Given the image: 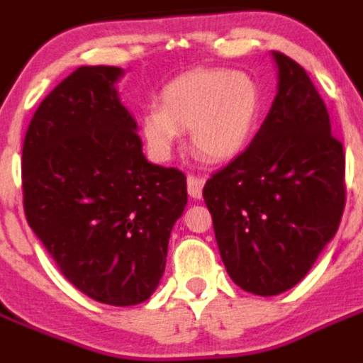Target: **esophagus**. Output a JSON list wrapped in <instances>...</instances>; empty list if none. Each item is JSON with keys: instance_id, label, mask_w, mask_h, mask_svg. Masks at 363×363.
<instances>
[{"instance_id": "34e87169", "label": "esophagus", "mask_w": 363, "mask_h": 363, "mask_svg": "<svg viewBox=\"0 0 363 363\" xmlns=\"http://www.w3.org/2000/svg\"><path fill=\"white\" fill-rule=\"evenodd\" d=\"M186 186H188V194H190V197H194V199H201V197H203V186H205V179H203V177L188 175Z\"/></svg>"}]
</instances>
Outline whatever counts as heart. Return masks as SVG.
Here are the masks:
<instances>
[{"label":"heart","instance_id":"1","mask_svg":"<svg viewBox=\"0 0 363 363\" xmlns=\"http://www.w3.org/2000/svg\"><path fill=\"white\" fill-rule=\"evenodd\" d=\"M264 112V92L249 73L227 68L191 69L172 79L160 106L142 116V136L158 160L172 157L182 130H190L194 153L227 162L251 144Z\"/></svg>","mask_w":363,"mask_h":363}]
</instances>
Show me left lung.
<instances>
[{"label":"left lung","instance_id":"obj_1","mask_svg":"<svg viewBox=\"0 0 363 363\" xmlns=\"http://www.w3.org/2000/svg\"><path fill=\"white\" fill-rule=\"evenodd\" d=\"M279 84L249 147L203 197L228 277L269 297L294 288L334 238L345 208V153L303 66L273 51Z\"/></svg>","mask_w":363,"mask_h":363}]
</instances>
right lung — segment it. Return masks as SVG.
Returning a JSON list of instances; mask_svg holds the SVG:
<instances>
[{"label":"right lung","instance_id":"right-lung-1","mask_svg":"<svg viewBox=\"0 0 363 363\" xmlns=\"http://www.w3.org/2000/svg\"><path fill=\"white\" fill-rule=\"evenodd\" d=\"M81 66L45 96L21 151L23 210L62 275L90 299L133 306L157 290L188 201L186 177L147 162L116 83Z\"/></svg>","mask_w":363,"mask_h":363}]
</instances>
